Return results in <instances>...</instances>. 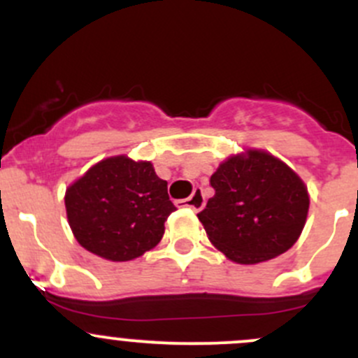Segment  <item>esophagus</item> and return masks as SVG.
Segmentation results:
<instances>
[{
	"label": "esophagus",
	"mask_w": 358,
	"mask_h": 358,
	"mask_svg": "<svg viewBox=\"0 0 358 358\" xmlns=\"http://www.w3.org/2000/svg\"><path fill=\"white\" fill-rule=\"evenodd\" d=\"M176 204H182V206H187V208L194 209V211H201L202 208H204V196H202V190L201 189H196L192 192V196L189 197V199H183L180 202H176Z\"/></svg>",
	"instance_id": "esophagus-1"
}]
</instances>
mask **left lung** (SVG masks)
<instances>
[{
    "label": "left lung",
    "instance_id": "8db88e82",
    "mask_svg": "<svg viewBox=\"0 0 358 358\" xmlns=\"http://www.w3.org/2000/svg\"><path fill=\"white\" fill-rule=\"evenodd\" d=\"M215 196L197 215L213 246L232 262L255 265L282 255L301 236L308 190L294 171L265 150H248L218 166Z\"/></svg>",
    "mask_w": 358,
    "mask_h": 358
}]
</instances>
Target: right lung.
Here are the masks:
<instances>
[{
    "label": "right lung",
    "mask_w": 358,
    "mask_h": 358,
    "mask_svg": "<svg viewBox=\"0 0 358 358\" xmlns=\"http://www.w3.org/2000/svg\"><path fill=\"white\" fill-rule=\"evenodd\" d=\"M66 209L83 248L110 262H129L157 246L176 208L168 182L149 161L115 156L96 162L69 187Z\"/></svg>",
    "instance_id": "1"
}]
</instances>
